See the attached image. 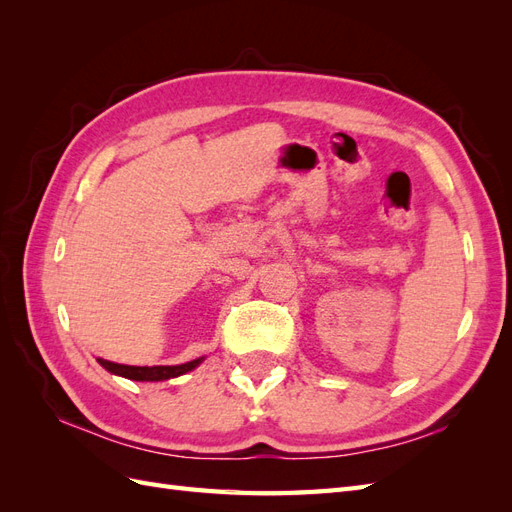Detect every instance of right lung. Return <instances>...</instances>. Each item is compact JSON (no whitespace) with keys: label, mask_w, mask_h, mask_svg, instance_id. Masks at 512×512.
<instances>
[{"label":"right lung","mask_w":512,"mask_h":512,"mask_svg":"<svg viewBox=\"0 0 512 512\" xmlns=\"http://www.w3.org/2000/svg\"><path fill=\"white\" fill-rule=\"evenodd\" d=\"M98 363L111 371L115 376H123L128 380H136V382H160V380H168V378H177L181 374H188L194 367H198L203 363V359H194L190 363L183 365H153V367H136V365H121V363H113V361H104L98 359Z\"/></svg>","instance_id":"add662e5"}]
</instances>
